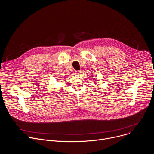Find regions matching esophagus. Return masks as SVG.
<instances>
[{
    "mask_svg": "<svg viewBox=\"0 0 154 154\" xmlns=\"http://www.w3.org/2000/svg\"><path fill=\"white\" fill-rule=\"evenodd\" d=\"M80 74H81V71H76L75 72V74L76 75H80Z\"/></svg>",
    "mask_w": 154,
    "mask_h": 154,
    "instance_id": "esophagus-1",
    "label": "esophagus"
}]
</instances>
